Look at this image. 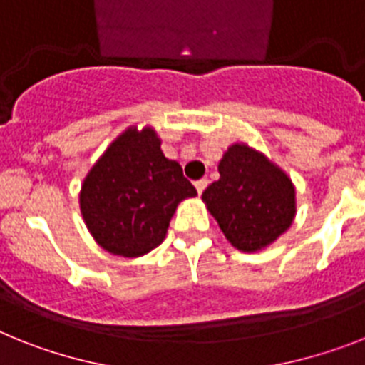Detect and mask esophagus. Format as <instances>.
<instances>
[{"mask_svg":"<svg viewBox=\"0 0 365 365\" xmlns=\"http://www.w3.org/2000/svg\"><path fill=\"white\" fill-rule=\"evenodd\" d=\"M207 185H209V180L207 179L195 180V190H197V194H203L205 188H207Z\"/></svg>","mask_w":365,"mask_h":365,"instance_id":"1","label":"esophagus"}]
</instances>
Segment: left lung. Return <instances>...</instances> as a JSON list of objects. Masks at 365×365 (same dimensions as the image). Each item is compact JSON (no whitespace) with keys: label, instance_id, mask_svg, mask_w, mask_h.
Returning a JSON list of instances; mask_svg holds the SVG:
<instances>
[{"label":"left lung","instance_id":"left-lung-1","mask_svg":"<svg viewBox=\"0 0 365 365\" xmlns=\"http://www.w3.org/2000/svg\"><path fill=\"white\" fill-rule=\"evenodd\" d=\"M220 179L201 195L225 239L240 252L267 248L293 224L294 186L282 168L246 143H235L218 164Z\"/></svg>","mask_w":365,"mask_h":365}]
</instances>
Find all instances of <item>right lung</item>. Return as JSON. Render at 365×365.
<instances>
[{"label": "right lung", "instance_id": "add662e5", "mask_svg": "<svg viewBox=\"0 0 365 365\" xmlns=\"http://www.w3.org/2000/svg\"><path fill=\"white\" fill-rule=\"evenodd\" d=\"M160 143L150 126H130L83 179L81 216L93 239L110 254H149L165 239L177 205L197 195L179 162L165 158Z\"/></svg>", "mask_w": 365, "mask_h": 365}]
</instances>
